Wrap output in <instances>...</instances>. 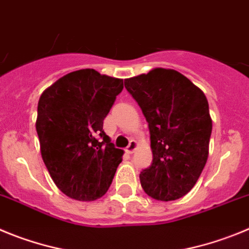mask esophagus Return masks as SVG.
I'll return each instance as SVG.
<instances>
[{
	"label": "esophagus",
	"instance_id": "obj_1",
	"mask_svg": "<svg viewBox=\"0 0 249 249\" xmlns=\"http://www.w3.org/2000/svg\"><path fill=\"white\" fill-rule=\"evenodd\" d=\"M136 147H138V142H136L135 140H131L130 141V144L127 145L126 149H125V151H126L127 154H133V152L135 151Z\"/></svg>",
	"mask_w": 249,
	"mask_h": 249
}]
</instances>
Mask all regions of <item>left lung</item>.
I'll list each match as a JSON object with an SVG mask.
<instances>
[{
  "instance_id": "8db88e82",
  "label": "left lung",
  "mask_w": 249,
  "mask_h": 249,
  "mask_svg": "<svg viewBox=\"0 0 249 249\" xmlns=\"http://www.w3.org/2000/svg\"><path fill=\"white\" fill-rule=\"evenodd\" d=\"M124 83L149 124L152 162L140 172L141 186L155 200H178L191 191L208 158L206 95L174 69H152Z\"/></svg>"
}]
</instances>
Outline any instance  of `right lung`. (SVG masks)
<instances>
[{"label": "right lung", "instance_id": "1", "mask_svg": "<svg viewBox=\"0 0 249 249\" xmlns=\"http://www.w3.org/2000/svg\"><path fill=\"white\" fill-rule=\"evenodd\" d=\"M123 88V79L80 69L39 98L36 130L42 159L58 189L71 198L98 200L110 187L124 151L110 142L103 122Z\"/></svg>", "mask_w": 249, "mask_h": 249}]
</instances>
